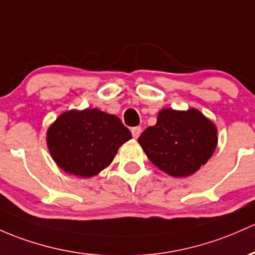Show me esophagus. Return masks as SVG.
<instances>
[{
    "label": "esophagus",
    "mask_w": 255,
    "mask_h": 255,
    "mask_svg": "<svg viewBox=\"0 0 255 255\" xmlns=\"http://www.w3.org/2000/svg\"><path fill=\"white\" fill-rule=\"evenodd\" d=\"M130 130H132V134H133L134 138L136 139L139 135H140V133H141V127H139V126H136V127H133Z\"/></svg>",
    "instance_id": "34e87169"
}]
</instances>
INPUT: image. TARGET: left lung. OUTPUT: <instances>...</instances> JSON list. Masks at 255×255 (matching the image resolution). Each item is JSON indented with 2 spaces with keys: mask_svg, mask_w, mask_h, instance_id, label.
<instances>
[{
  "mask_svg": "<svg viewBox=\"0 0 255 255\" xmlns=\"http://www.w3.org/2000/svg\"><path fill=\"white\" fill-rule=\"evenodd\" d=\"M217 127L197 109H162L139 136L149 159L172 177H189L207 163L218 144Z\"/></svg>",
  "mask_w": 255,
  "mask_h": 255,
  "instance_id": "8db88e82",
  "label": "left lung"
}]
</instances>
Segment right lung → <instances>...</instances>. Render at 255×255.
<instances>
[{
	"label": "right lung",
	"mask_w": 255,
	"mask_h": 255,
	"mask_svg": "<svg viewBox=\"0 0 255 255\" xmlns=\"http://www.w3.org/2000/svg\"><path fill=\"white\" fill-rule=\"evenodd\" d=\"M132 133L115 115L98 109L63 113L47 130V146L64 172L91 178L113 162Z\"/></svg>",
	"instance_id": "add662e5"
}]
</instances>
